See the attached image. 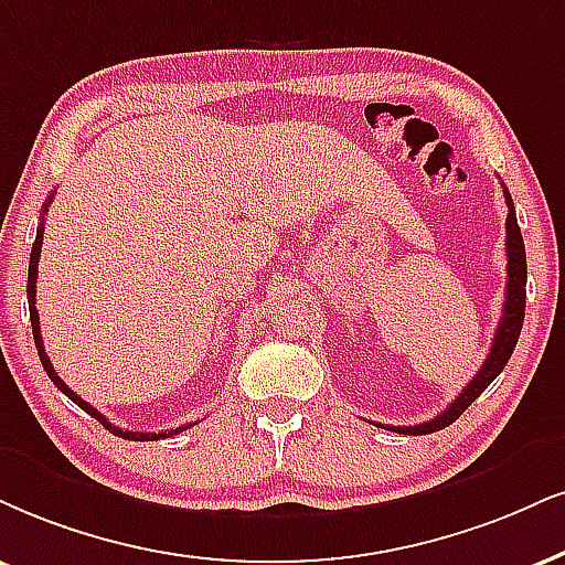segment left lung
<instances>
[{
	"label": "left lung",
	"mask_w": 565,
	"mask_h": 565,
	"mask_svg": "<svg viewBox=\"0 0 565 565\" xmlns=\"http://www.w3.org/2000/svg\"><path fill=\"white\" fill-rule=\"evenodd\" d=\"M503 193H505V204H508V220H505L508 288H505L503 317H500L495 340H492V348H490V356L484 359V364L475 374V380H471L469 385L458 393V398L452 401L440 416H435V419H429L424 424H414V427H387V424H377V427L390 429V431H401V435H429V431L445 429L448 424L456 422L458 416H461L463 411L479 398V395L484 393L487 385H490V382L495 380L500 372H503L508 359H511L513 348H516V343H519L521 324H524V309H526V248H524V238H521V230L516 222V209H513L511 193H508L505 185H503Z\"/></svg>",
	"instance_id": "obj_1"
}]
</instances>
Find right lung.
Instances as JSON below:
<instances>
[{
    "mask_svg": "<svg viewBox=\"0 0 565 565\" xmlns=\"http://www.w3.org/2000/svg\"><path fill=\"white\" fill-rule=\"evenodd\" d=\"M49 204H52V196H49V201L44 204V212H46V206H49ZM41 243H44V225H41V227L36 230V241H33V248H31V264H28V311H31L33 343H36V348H39V359H41V364H44V372L49 374V380H52L54 385H57V390H62V393H65L67 398L75 403V406H81L83 411H86V414L94 416L96 422H102V427H107V429L113 431V435H117V437H128V440L146 443V440H159V437H172V435H178V431H183V429H188V427H193V424H185V427H178V429H164V431H125V429H120V427H115V424H109V422H107V416L99 414V411H96L94 406H90V403H86L83 398H78V393H73V390H70V387L65 385V382L60 380V374L54 372L52 361H49L46 351H44V340H41V324H39V311H36V277H39Z\"/></svg>",
    "mask_w": 565,
    "mask_h": 565,
    "instance_id": "add662e5",
    "label": "right lung"
}]
</instances>
